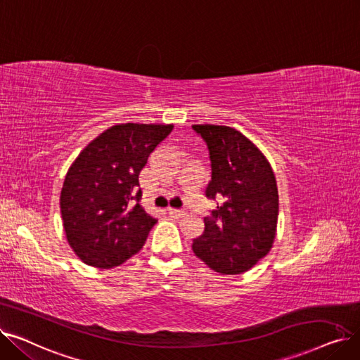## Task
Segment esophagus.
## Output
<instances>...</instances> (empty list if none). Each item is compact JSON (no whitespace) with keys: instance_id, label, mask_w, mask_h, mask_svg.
I'll return each instance as SVG.
<instances>
[{"instance_id":"1","label":"esophagus","mask_w":360,"mask_h":360,"mask_svg":"<svg viewBox=\"0 0 360 360\" xmlns=\"http://www.w3.org/2000/svg\"><path fill=\"white\" fill-rule=\"evenodd\" d=\"M167 213H169V216H170V217H175V219H179V217H182V216L185 214V212H184V210L172 209V207H169V209H167Z\"/></svg>"}]
</instances>
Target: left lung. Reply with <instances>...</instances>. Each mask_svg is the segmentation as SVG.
<instances>
[{
	"label": "left lung",
	"mask_w": 360,
	"mask_h": 360,
	"mask_svg": "<svg viewBox=\"0 0 360 360\" xmlns=\"http://www.w3.org/2000/svg\"><path fill=\"white\" fill-rule=\"evenodd\" d=\"M210 151L212 181L205 197L219 198L204 217L193 251L220 274H242L266 257L276 238L278 191L271 165L261 150L232 127L193 125Z\"/></svg>",
	"instance_id": "8db88e82"
}]
</instances>
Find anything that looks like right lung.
I'll return each mask as SVG.
<instances>
[{
	"mask_svg": "<svg viewBox=\"0 0 360 360\" xmlns=\"http://www.w3.org/2000/svg\"><path fill=\"white\" fill-rule=\"evenodd\" d=\"M172 124H120L91 140L70 166L60 205L70 247L87 266L112 269L137 254L156 224L139 175Z\"/></svg>",
	"mask_w": 360,
	"mask_h": 360,
	"instance_id": "add662e5",
	"label": "right lung"
}]
</instances>
